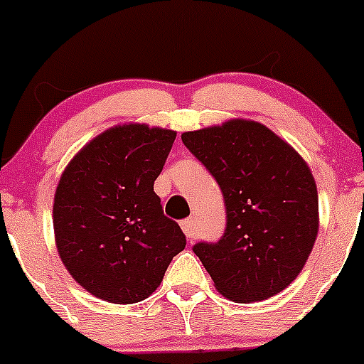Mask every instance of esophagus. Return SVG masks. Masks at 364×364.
Masks as SVG:
<instances>
[{"label":"esophagus","instance_id":"esophagus-1","mask_svg":"<svg viewBox=\"0 0 364 364\" xmlns=\"http://www.w3.org/2000/svg\"><path fill=\"white\" fill-rule=\"evenodd\" d=\"M181 229L183 232H185V236L188 237V240H192V237H196V223H193V218H185L181 222Z\"/></svg>","mask_w":364,"mask_h":364}]
</instances>
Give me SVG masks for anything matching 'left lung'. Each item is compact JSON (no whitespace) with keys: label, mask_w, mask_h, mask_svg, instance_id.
<instances>
[{"label":"left lung","mask_w":364,"mask_h":364,"mask_svg":"<svg viewBox=\"0 0 364 364\" xmlns=\"http://www.w3.org/2000/svg\"><path fill=\"white\" fill-rule=\"evenodd\" d=\"M183 144L216 179L225 232L193 245L220 294L262 301L294 282L318 230V196L306 161L264 124L230 119L185 132Z\"/></svg>","instance_id":"8db88e82"}]
</instances>
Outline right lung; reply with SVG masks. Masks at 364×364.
<instances>
[{"label": "right lung", "instance_id": "obj_1", "mask_svg": "<svg viewBox=\"0 0 364 364\" xmlns=\"http://www.w3.org/2000/svg\"><path fill=\"white\" fill-rule=\"evenodd\" d=\"M176 132L114 127L84 146L54 196V234L65 267L87 292L132 304L156 291L185 234L153 185Z\"/></svg>", "mask_w": 364, "mask_h": 364}]
</instances>
